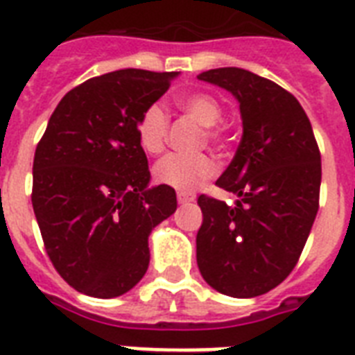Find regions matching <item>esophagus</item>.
I'll use <instances>...</instances> for the list:
<instances>
[{
    "instance_id": "1",
    "label": "esophagus",
    "mask_w": 355,
    "mask_h": 355,
    "mask_svg": "<svg viewBox=\"0 0 355 355\" xmlns=\"http://www.w3.org/2000/svg\"><path fill=\"white\" fill-rule=\"evenodd\" d=\"M194 200H196L194 192H185V191L178 192V201H180V203H192Z\"/></svg>"
}]
</instances>
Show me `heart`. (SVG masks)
Returning a JSON list of instances; mask_svg holds the SVG:
<instances>
[{"mask_svg": "<svg viewBox=\"0 0 355 355\" xmlns=\"http://www.w3.org/2000/svg\"><path fill=\"white\" fill-rule=\"evenodd\" d=\"M178 106L194 119L196 123L205 126L207 139L218 141L220 133L214 124L222 119V104L207 93H191L178 98ZM168 132V115L159 104H152L143 112L137 123L139 146L146 154H159L166 143ZM216 172V163L207 154H168L154 166V178L157 183L178 191H194Z\"/></svg>", "mask_w": 355, "mask_h": 355, "instance_id": "b5f03b06", "label": "heart"}]
</instances>
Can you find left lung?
<instances>
[{"label":"left lung","mask_w":355,"mask_h":355,"mask_svg":"<svg viewBox=\"0 0 355 355\" xmlns=\"http://www.w3.org/2000/svg\"><path fill=\"white\" fill-rule=\"evenodd\" d=\"M198 78L240 104L242 141L216 181L234 207L201 194L196 260L216 291L236 299L268 293L291 273L319 209L321 154L310 119L279 84L240 67Z\"/></svg>","instance_id":"left-lung-1"}]
</instances>
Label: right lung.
<instances>
[{"label":"right lung","mask_w":355,"mask_h":355,"mask_svg":"<svg viewBox=\"0 0 355 355\" xmlns=\"http://www.w3.org/2000/svg\"><path fill=\"white\" fill-rule=\"evenodd\" d=\"M180 75L119 69L65 93L36 146L33 209L51 262L76 291L113 299L143 279L148 236L178 209L150 187L137 123Z\"/></svg>","instance_id":"1"}]
</instances>
